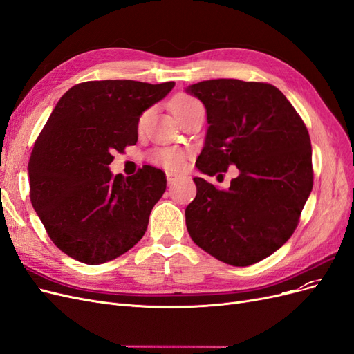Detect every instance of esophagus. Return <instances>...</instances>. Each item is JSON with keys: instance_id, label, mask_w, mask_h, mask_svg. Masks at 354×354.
I'll list each match as a JSON object with an SVG mask.
<instances>
[{"instance_id": "obj_1", "label": "esophagus", "mask_w": 354, "mask_h": 354, "mask_svg": "<svg viewBox=\"0 0 354 354\" xmlns=\"http://www.w3.org/2000/svg\"><path fill=\"white\" fill-rule=\"evenodd\" d=\"M167 181H168V186H173L176 181H177V176L176 174H171V173H167Z\"/></svg>"}]
</instances>
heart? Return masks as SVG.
Masks as SVG:
<instances>
[{
  "mask_svg": "<svg viewBox=\"0 0 354 354\" xmlns=\"http://www.w3.org/2000/svg\"><path fill=\"white\" fill-rule=\"evenodd\" d=\"M194 103H196V100L189 97V95H177V97L171 102V109H173L174 115L177 116ZM152 159L156 164H160L168 169H180L185 165V155L180 151H176V149H160V151H156L153 153Z\"/></svg>",
  "mask_w": 354,
  "mask_h": 354,
  "instance_id": "b5f03b06",
  "label": "heart"
}]
</instances>
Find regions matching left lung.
<instances>
[{"label": "left lung", "instance_id": "8db88e82", "mask_svg": "<svg viewBox=\"0 0 354 354\" xmlns=\"http://www.w3.org/2000/svg\"><path fill=\"white\" fill-rule=\"evenodd\" d=\"M186 93L207 109L198 169L208 176L239 169L226 190L194 178L198 192L186 208L187 232L223 263H259L291 238L312 192L307 128L270 84L220 78L192 84Z\"/></svg>", "mask_w": 354, "mask_h": 354}]
</instances>
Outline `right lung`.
<instances>
[{
    "mask_svg": "<svg viewBox=\"0 0 354 354\" xmlns=\"http://www.w3.org/2000/svg\"><path fill=\"white\" fill-rule=\"evenodd\" d=\"M174 82L87 81L62 95L29 158L30 202L50 239L85 264L122 255L143 238L167 187L159 168L113 176V152L137 143L142 113Z\"/></svg>",
    "mask_w": 354,
    "mask_h": 354,
    "instance_id": "add662e5",
    "label": "right lung"
}]
</instances>
